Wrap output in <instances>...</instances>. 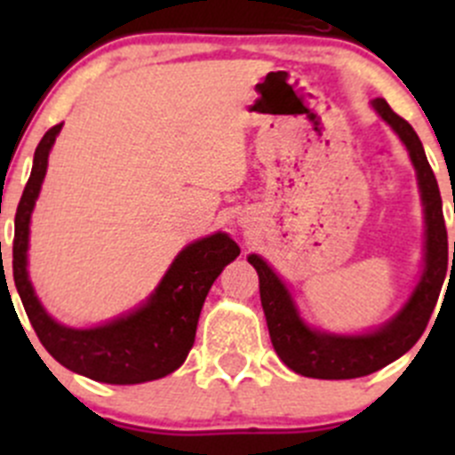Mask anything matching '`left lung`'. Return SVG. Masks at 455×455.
I'll return each instance as SVG.
<instances>
[{
  "label": "left lung",
  "mask_w": 455,
  "mask_h": 455,
  "mask_svg": "<svg viewBox=\"0 0 455 455\" xmlns=\"http://www.w3.org/2000/svg\"><path fill=\"white\" fill-rule=\"evenodd\" d=\"M371 108L396 132L416 167L420 198L425 204V268L419 286L414 288L401 313L374 332L347 337V334H328L308 328L297 313L291 292L283 286L282 279L259 255H249V261L259 275L261 308H264L275 352L292 371L310 376V379H359V376H368L371 371L385 368L407 350H411L429 323L444 275H447L449 246L443 200H440L434 172L427 163L423 142L414 127L389 108L387 100L374 99Z\"/></svg>",
  "instance_id": "8db88e82"
}]
</instances>
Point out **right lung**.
<instances>
[{
	"instance_id": "add662e5",
	"label": "right lung",
	"mask_w": 455,
	"mask_h": 455,
	"mask_svg": "<svg viewBox=\"0 0 455 455\" xmlns=\"http://www.w3.org/2000/svg\"><path fill=\"white\" fill-rule=\"evenodd\" d=\"M63 123L50 127L35 149L32 172L15 215L12 277L36 337L63 368L92 380L134 385L163 379L185 363L196 341L200 310L209 288L240 246L227 233H213L194 242L173 259L154 295L130 315L99 328L76 330L57 323L39 304L28 279L30 215Z\"/></svg>"
}]
</instances>
